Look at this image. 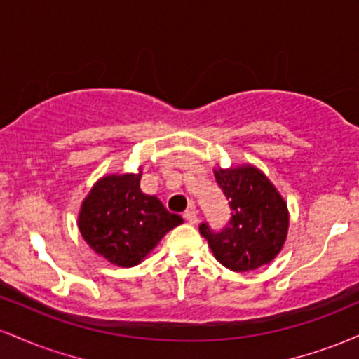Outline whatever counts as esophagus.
I'll return each instance as SVG.
<instances>
[{"label":"esophagus","mask_w":359,"mask_h":359,"mask_svg":"<svg viewBox=\"0 0 359 359\" xmlns=\"http://www.w3.org/2000/svg\"><path fill=\"white\" fill-rule=\"evenodd\" d=\"M184 219L187 221L189 224H196V222H197V211H196V208L187 209V211L184 212Z\"/></svg>","instance_id":"34e87169"}]
</instances>
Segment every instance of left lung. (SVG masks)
<instances>
[{
	"label": "left lung",
	"instance_id": "1",
	"mask_svg": "<svg viewBox=\"0 0 359 359\" xmlns=\"http://www.w3.org/2000/svg\"><path fill=\"white\" fill-rule=\"evenodd\" d=\"M217 185L229 199L231 221L221 233L201 224L199 231L221 265L250 271L277 258L288 234V208L271 180L251 163L214 168Z\"/></svg>",
	"mask_w": 359,
	"mask_h": 359
}]
</instances>
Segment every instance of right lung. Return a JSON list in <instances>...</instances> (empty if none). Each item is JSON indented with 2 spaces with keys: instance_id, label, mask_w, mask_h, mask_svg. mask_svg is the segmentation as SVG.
<instances>
[{
  "instance_id": "add662e5",
  "label": "right lung",
  "mask_w": 359,
  "mask_h": 359,
  "mask_svg": "<svg viewBox=\"0 0 359 359\" xmlns=\"http://www.w3.org/2000/svg\"><path fill=\"white\" fill-rule=\"evenodd\" d=\"M137 174H109L93 185L81 204L77 228L100 257L123 269L138 265L165 234L182 224L158 197L140 189Z\"/></svg>"
}]
</instances>
